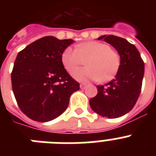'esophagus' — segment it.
<instances>
[{
  "label": "esophagus",
  "instance_id": "34e87169",
  "mask_svg": "<svg viewBox=\"0 0 156 156\" xmlns=\"http://www.w3.org/2000/svg\"><path fill=\"white\" fill-rule=\"evenodd\" d=\"M87 87V84L86 83H81L80 85V89H85Z\"/></svg>",
  "mask_w": 156,
  "mask_h": 156
}]
</instances>
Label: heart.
<instances>
[{
  "mask_svg": "<svg viewBox=\"0 0 156 156\" xmlns=\"http://www.w3.org/2000/svg\"><path fill=\"white\" fill-rule=\"evenodd\" d=\"M86 61L87 67L73 72L74 79L81 82L108 81L114 78L120 66V57L105 43L88 41L77 45L76 49L67 47L62 55V62L72 72Z\"/></svg>",
  "mask_w": 156,
  "mask_h": 156,
  "instance_id": "b5f03b06",
  "label": "heart"
}]
</instances>
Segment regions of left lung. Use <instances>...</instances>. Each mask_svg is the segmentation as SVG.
I'll list each match as a JSON object with an SVG mask.
<instances>
[{"label": "left lung", "instance_id": "left-lung-1", "mask_svg": "<svg viewBox=\"0 0 156 156\" xmlns=\"http://www.w3.org/2000/svg\"><path fill=\"white\" fill-rule=\"evenodd\" d=\"M98 39H103L118 51L120 66L112 80L105 86H97V95L89 102L97 114L115 119L129 112L137 102L141 90L144 64L137 48L124 38L103 35Z\"/></svg>", "mask_w": 156, "mask_h": 156}]
</instances>
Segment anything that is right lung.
Masks as SVG:
<instances>
[{
  "instance_id": "right-lung-1",
  "label": "right lung",
  "mask_w": 156,
  "mask_h": 156,
  "mask_svg": "<svg viewBox=\"0 0 156 156\" xmlns=\"http://www.w3.org/2000/svg\"><path fill=\"white\" fill-rule=\"evenodd\" d=\"M73 40L42 37L19 52L12 73L19 108L33 120L48 122L66 111L80 83L67 73L62 55Z\"/></svg>"
}]
</instances>
